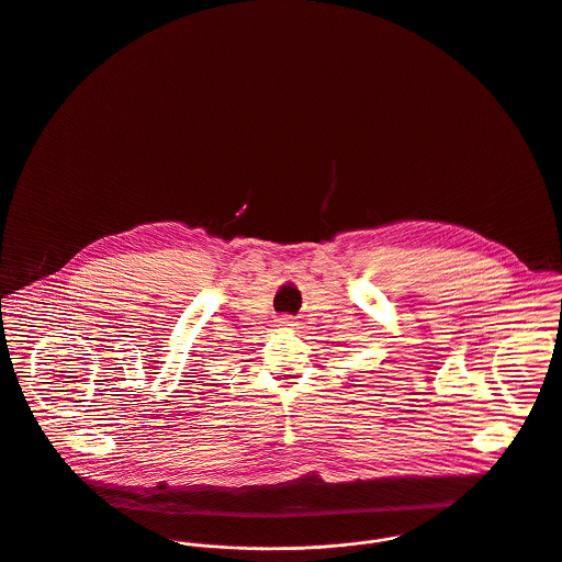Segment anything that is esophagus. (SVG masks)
<instances>
[{
  "label": "esophagus",
  "mask_w": 562,
  "mask_h": 562,
  "mask_svg": "<svg viewBox=\"0 0 562 562\" xmlns=\"http://www.w3.org/2000/svg\"><path fill=\"white\" fill-rule=\"evenodd\" d=\"M278 325H280L282 329H291V327L295 325V321H293V316H280V318H278Z\"/></svg>",
  "instance_id": "1"
}]
</instances>
